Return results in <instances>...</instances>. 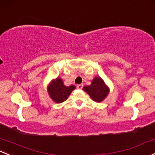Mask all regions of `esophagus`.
I'll use <instances>...</instances> for the list:
<instances>
[{"instance_id":"34e87169","label":"esophagus","mask_w":155,"mask_h":155,"mask_svg":"<svg viewBox=\"0 0 155 155\" xmlns=\"http://www.w3.org/2000/svg\"><path fill=\"white\" fill-rule=\"evenodd\" d=\"M76 87H77L78 89H82V87H83V84H77V86H76Z\"/></svg>"}]
</instances>
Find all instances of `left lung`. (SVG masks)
Here are the masks:
<instances>
[{"mask_svg": "<svg viewBox=\"0 0 155 155\" xmlns=\"http://www.w3.org/2000/svg\"><path fill=\"white\" fill-rule=\"evenodd\" d=\"M83 90L85 91L91 98L97 102H100L106 98L109 93L108 87L104 82L103 79L96 76L90 85L84 86Z\"/></svg>", "mask_w": 155, "mask_h": 155, "instance_id": "8db88e82", "label": "left lung"}]
</instances>
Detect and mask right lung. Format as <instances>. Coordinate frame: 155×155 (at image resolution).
I'll return each mask as SVG.
<instances>
[{
	"instance_id": "1",
	"label": "right lung",
	"mask_w": 155,
	"mask_h": 155,
	"mask_svg": "<svg viewBox=\"0 0 155 155\" xmlns=\"http://www.w3.org/2000/svg\"><path fill=\"white\" fill-rule=\"evenodd\" d=\"M76 88L74 85L65 86L63 80L58 77L52 80L48 85V91L50 98L56 103H61L67 100L71 92Z\"/></svg>"
}]
</instances>
